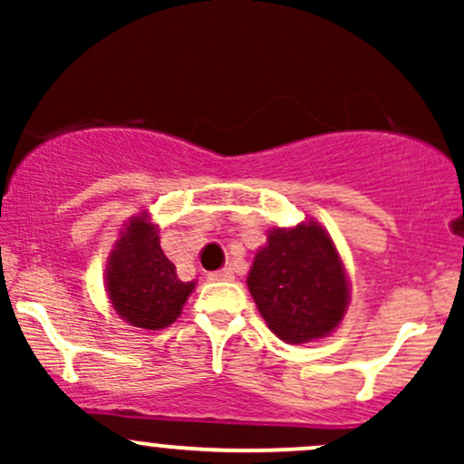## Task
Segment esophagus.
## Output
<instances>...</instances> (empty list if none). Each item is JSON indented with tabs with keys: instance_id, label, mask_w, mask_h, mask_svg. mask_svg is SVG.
I'll return each mask as SVG.
<instances>
[{
	"instance_id": "34e87169",
	"label": "esophagus",
	"mask_w": 464,
	"mask_h": 464,
	"mask_svg": "<svg viewBox=\"0 0 464 464\" xmlns=\"http://www.w3.org/2000/svg\"><path fill=\"white\" fill-rule=\"evenodd\" d=\"M211 281H233V270L231 268H222L216 270V273H209Z\"/></svg>"
}]
</instances>
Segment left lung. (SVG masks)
<instances>
[{
    "label": "left lung",
    "mask_w": 464,
    "mask_h": 464,
    "mask_svg": "<svg viewBox=\"0 0 464 464\" xmlns=\"http://www.w3.org/2000/svg\"><path fill=\"white\" fill-rule=\"evenodd\" d=\"M246 284L270 332L290 344L332 334L349 305L338 250L316 222L270 231Z\"/></svg>",
    "instance_id": "left-lung-1"
}]
</instances>
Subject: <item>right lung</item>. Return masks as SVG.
Masks as SVG:
<instances>
[{"label":"right lung","mask_w":464,"mask_h":464,"mask_svg":"<svg viewBox=\"0 0 464 464\" xmlns=\"http://www.w3.org/2000/svg\"><path fill=\"white\" fill-rule=\"evenodd\" d=\"M194 285L177 276V266L163 255L148 216L132 218L106 266V290L115 312L135 327L163 329L180 316Z\"/></svg>","instance_id":"add662e5"}]
</instances>
